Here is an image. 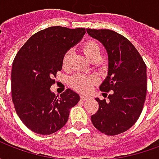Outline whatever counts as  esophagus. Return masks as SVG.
I'll list each match as a JSON object with an SVG mask.
<instances>
[{
    "instance_id": "esophagus-1",
    "label": "esophagus",
    "mask_w": 159,
    "mask_h": 159,
    "mask_svg": "<svg viewBox=\"0 0 159 159\" xmlns=\"http://www.w3.org/2000/svg\"><path fill=\"white\" fill-rule=\"evenodd\" d=\"M91 99V97L89 96V95H84V94H82L81 95V100H88Z\"/></svg>"
}]
</instances>
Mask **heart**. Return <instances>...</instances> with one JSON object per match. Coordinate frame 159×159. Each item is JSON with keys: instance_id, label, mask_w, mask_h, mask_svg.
<instances>
[{"instance_id": "obj_1", "label": "heart", "mask_w": 159, "mask_h": 159, "mask_svg": "<svg viewBox=\"0 0 159 159\" xmlns=\"http://www.w3.org/2000/svg\"><path fill=\"white\" fill-rule=\"evenodd\" d=\"M83 52L87 59L89 60L90 62L93 61H99L101 58V50L99 44L93 41H89L84 43L83 46ZM72 55L71 50H68L65 53L62 59V66L64 69H68L70 65V60ZM95 78L93 76H87L81 75V74H76L70 78V85L73 89L82 91V92H86L92 87L93 83H95Z\"/></svg>"}]
</instances>
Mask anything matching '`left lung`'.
<instances>
[{
	"label": "left lung",
	"mask_w": 159,
	"mask_h": 159,
	"mask_svg": "<svg viewBox=\"0 0 159 159\" xmlns=\"http://www.w3.org/2000/svg\"><path fill=\"white\" fill-rule=\"evenodd\" d=\"M102 43L108 55L107 76L100 86L109 101L95 98L99 110L91 116L93 126L107 135H116L135 123L147 95V66L139 52L124 36L111 30L87 29Z\"/></svg>",
	"instance_id": "1"
}]
</instances>
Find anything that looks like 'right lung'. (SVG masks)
Masks as SVG:
<instances>
[{"label": "right lung", "instance_id": "1", "mask_svg": "<svg viewBox=\"0 0 159 159\" xmlns=\"http://www.w3.org/2000/svg\"><path fill=\"white\" fill-rule=\"evenodd\" d=\"M84 28L52 26L36 33L20 48L12 63V98L23 123L40 134H51L65 126L70 109L80 100L70 89L58 97L50 88L62 70L68 50L83 39Z\"/></svg>", "mask_w": 159, "mask_h": 159}]
</instances>
